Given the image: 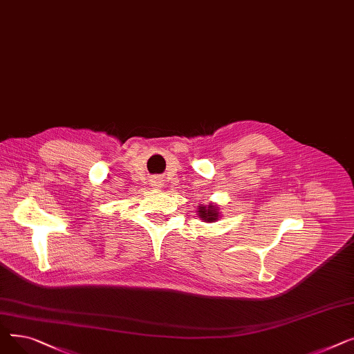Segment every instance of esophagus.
Returning <instances> with one entry per match:
<instances>
[{
  "label": "esophagus",
  "instance_id": "1",
  "mask_svg": "<svg viewBox=\"0 0 354 354\" xmlns=\"http://www.w3.org/2000/svg\"><path fill=\"white\" fill-rule=\"evenodd\" d=\"M160 185H162V180H160L159 178H155V179L152 180V187H153V188H160Z\"/></svg>",
  "mask_w": 354,
  "mask_h": 354
}]
</instances>
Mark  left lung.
<instances>
[{"label": "left lung", "instance_id": "1", "mask_svg": "<svg viewBox=\"0 0 354 354\" xmlns=\"http://www.w3.org/2000/svg\"><path fill=\"white\" fill-rule=\"evenodd\" d=\"M198 216L203 221V222H215L221 218L219 215V209L216 205H214V203H209V205H199L198 209Z\"/></svg>", "mask_w": 354, "mask_h": 354}]
</instances>
